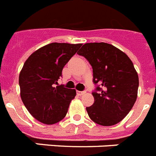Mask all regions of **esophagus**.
Wrapping results in <instances>:
<instances>
[{
	"mask_svg": "<svg viewBox=\"0 0 156 156\" xmlns=\"http://www.w3.org/2000/svg\"><path fill=\"white\" fill-rule=\"evenodd\" d=\"M86 94V91H77V94L78 95H79V96H81V95H83V94Z\"/></svg>",
	"mask_w": 156,
	"mask_h": 156,
	"instance_id": "obj_1",
	"label": "esophagus"
}]
</instances>
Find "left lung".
<instances>
[{
  "label": "left lung",
  "mask_w": 156,
  "mask_h": 156,
  "mask_svg": "<svg viewBox=\"0 0 156 156\" xmlns=\"http://www.w3.org/2000/svg\"><path fill=\"white\" fill-rule=\"evenodd\" d=\"M92 66L94 104L86 107L90 118L102 126H112L125 118L137 98L139 77L129 56L112 44H85L78 52Z\"/></svg>",
  "instance_id": "obj_1"
}]
</instances>
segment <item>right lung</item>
Segmentation results:
<instances>
[{
	"label": "right lung",
	"instance_id": "right-lung-1",
	"mask_svg": "<svg viewBox=\"0 0 156 156\" xmlns=\"http://www.w3.org/2000/svg\"><path fill=\"white\" fill-rule=\"evenodd\" d=\"M82 44L51 43L27 58L19 76L20 98L34 118L54 125L66 116L76 90L58 85L62 70Z\"/></svg>",
	"mask_w": 156,
	"mask_h": 156
}]
</instances>
